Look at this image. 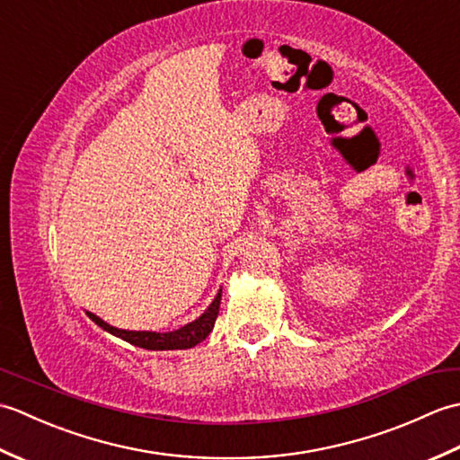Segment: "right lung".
Listing matches in <instances>:
<instances>
[{
    "label": "right lung",
    "mask_w": 460,
    "mask_h": 460,
    "mask_svg": "<svg viewBox=\"0 0 460 460\" xmlns=\"http://www.w3.org/2000/svg\"><path fill=\"white\" fill-rule=\"evenodd\" d=\"M219 305H221V288L217 292V296L213 298L208 310H205L199 318H195L193 322H190V324H185L180 330H173V332L120 330L106 324L102 318L93 314V312H86V316H89L94 324H99L102 330L111 332V334L116 338H122L132 346L146 348V349H188V348L198 346L199 341H203L209 336V332L213 330L215 320H217V314H219Z\"/></svg>",
    "instance_id": "obj_1"
}]
</instances>
